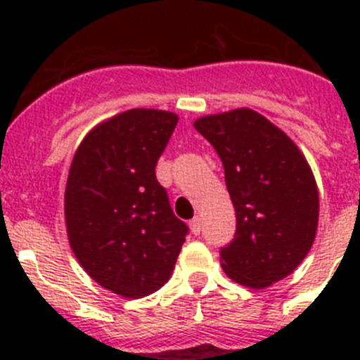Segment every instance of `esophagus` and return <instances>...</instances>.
Listing matches in <instances>:
<instances>
[{
    "mask_svg": "<svg viewBox=\"0 0 360 360\" xmlns=\"http://www.w3.org/2000/svg\"><path fill=\"white\" fill-rule=\"evenodd\" d=\"M191 232L195 234V236H198L200 231H202V218L200 216H195V218L191 219Z\"/></svg>",
    "mask_w": 360,
    "mask_h": 360,
    "instance_id": "34e87169",
    "label": "esophagus"
}]
</instances>
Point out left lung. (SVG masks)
Masks as SVG:
<instances>
[{
	"label": "left lung",
	"mask_w": 360,
	"mask_h": 360,
	"mask_svg": "<svg viewBox=\"0 0 360 360\" xmlns=\"http://www.w3.org/2000/svg\"><path fill=\"white\" fill-rule=\"evenodd\" d=\"M195 128L218 153L236 211L234 240L219 250L224 272L250 288L287 278L316 240L319 195L307 158L249 108L202 117Z\"/></svg>",
	"instance_id": "left-lung-1"
}]
</instances>
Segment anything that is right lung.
Listing matches in <instances>:
<instances>
[{
	"label": "right lung",
	"instance_id": "add662e5",
	"mask_svg": "<svg viewBox=\"0 0 360 360\" xmlns=\"http://www.w3.org/2000/svg\"><path fill=\"white\" fill-rule=\"evenodd\" d=\"M176 122L169 111H124L91 129L72 160L70 247L94 281L122 297L164 287L189 232L155 174Z\"/></svg>",
	"mask_w": 360,
	"mask_h": 360
}]
</instances>
